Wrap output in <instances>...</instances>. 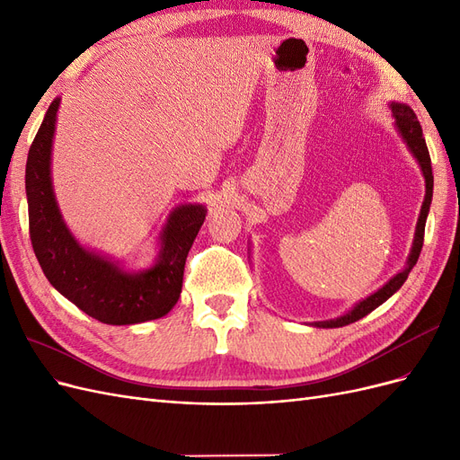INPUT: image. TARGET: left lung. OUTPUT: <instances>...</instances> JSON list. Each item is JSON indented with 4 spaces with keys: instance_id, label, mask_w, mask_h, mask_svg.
I'll return each mask as SVG.
<instances>
[{
    "instance_id": "left-lung-1",
    "label": "left lung",
    "mask_w": 460,
    "mask_h": 460,
    "mask_svg": "<svg viewBox=\"0 0 460 460\" xmlns=\"http://www.w3.org/2000/svg\"><path fill=\"white\" fill-rule=\"evenodd\" d=\"M389 109H392V117L395 119V128H397L399 136L402 137V142L407 144V149L412 153V157L416 159V163H419L422 176L426 180V196H424V201H422L419 222H416L414 240H412L411 253L407 257V264H405V269L397 272L392 278V280L385 282L378 291H374L372 296L365 297L363 301H358L353 309L343 313L338 318L313 323L314 328H341V326H347L351 323H357L358 318H363L368 313H372L374 309H378L382 303H385L402 284H405V280L409 278V272L412 270L416 261H419V257H420L422 243H424V226H426V218H428V213H429L431 196H434V174H431V161H429V153H428V147H426V140L422 136V127H420V122L416 120L414 111L407 103H399V102L389 103Z\"/></svg>"
}]
</instances>
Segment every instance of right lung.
<instances>
[{
    "mask_svg": "<svg viewBox=\"0 0 460 460\" xmlns=\"http://www.w3.org/2000/svg\"><path fill=\"white\" fill-rule=\"evenodd\" d=\"M61 97L51 102L26 161L31 240L49 284L80 311L103 324L130 326L169 313L182 291L184 264L203 225L207 207H174L159 232V253L146 270H127L119 261L82 245L59 211L51 182V147Z\"/></svg>",
    "mask_w": 460,
    "mask_h": 460,
    "instance_id": "obj_1",
    "label": "right lung"
}]
</instances>
